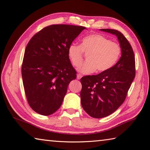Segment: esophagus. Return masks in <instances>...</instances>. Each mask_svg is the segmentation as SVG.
I'll use <instances>...</instances> for the list:
<instances>
[{
  "label": "esophagus",
  "instance_id": "obj_1",
  "mask_svg": "<svg viewBox=\"0 0 150 150\" xmlns=\"http://www.w3.org/2000/svg\"><path fill=\"white\" fill-rule=\"evenodd\" d=\"M81 77H82L81 74H77V79H80L81 78Z\"/></svg>",
  "mask_w": 150,
  "mask_h": 150
}]
</instances>
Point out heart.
I'll list each match as a JSON object with an SVG mask.
<instances>
[{"instance_id":"obj_1","label":"heart","mask_w":150,"mask_h":150,"mask_svg":"<svg viewBox=\"0 0 150 150\" xmlns=\"http://www.w3.org/2000/svg\"><path fill=\"white\" fill-rule=\"evenodd\" d=\"M88 54L86 61L78 71L84 74H91L96 70L104 72L114 66L121 54L117 44L111 42L103 35L91 34L81 40L80 46L72 43L67 49L68 57L75 67L79 66L83 59V54Z\"/></svg>"}]
</instances>
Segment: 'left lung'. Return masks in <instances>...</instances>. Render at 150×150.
Returning a JSON list of instances; mask_svg holds the SVG:
<instances>
[{
  "label": "left lung",
  "mask_w": 150,
  "mask_h": 150,
  "mask_svg": "<svg viewBox=\"0 0 150 150\" xmlns=\"http://www.w3.org/2000/svg\"><path fill=\"white\" fill-rule=\"evenodd\" d=\"M100 30L116 36L121 56L111 69L97 75L84 76L80 80L81 105L94 118L110 115L123 103L135 77L134 54L128 40L118 30Z\"/></svg>",
  "instance_id": "left-lung-1"
}]
</instances>
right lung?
<instances>
[{"mask_svg": "<svg viewBox=\"0 0 150 150\" xmlns=\"http://www.w3.org/2000/svg\"><path fill=\"white\" fill-rule=\"evenodd\" d=\"M83 26L51 25L35 34L25 50L22 76L27 99L33 110L49 116L59 108L76 71L67 49Z\"/></svg>", "mask_w": 150, "mask_h": 150, "instance_id": "right-lung-1", "label": "right lung"}]
</instances>
